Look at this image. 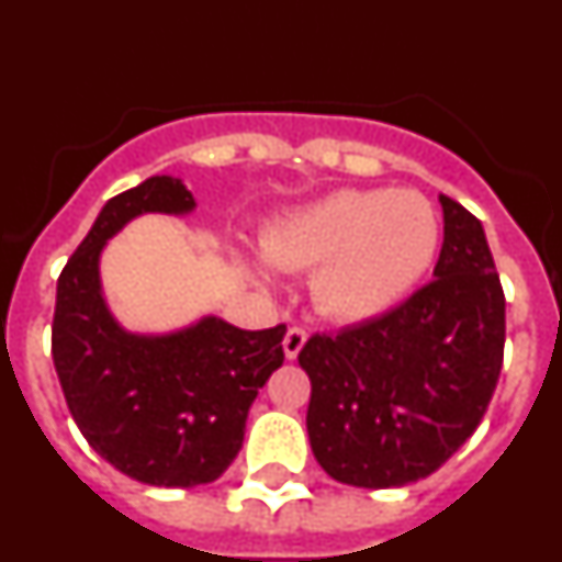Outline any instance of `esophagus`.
<instances>
[{
  "instance_id": "34e87169",
  "label": "esophagus",
  "mask_w": 562,
  "mask_h": 562,
  "mask_svg": "<svg viewBox=\"0 0 562 562\" xmlns=\"http://www.w3.org/2000/svg\"><path fill=\"white\" fill-rule=\"evenodd\" d=\"M306 337H310V335H306V329H301V326H292V329H286V335H284V355H286V360H295V357L301 355Z\"/></svg>"
}]
</instances>
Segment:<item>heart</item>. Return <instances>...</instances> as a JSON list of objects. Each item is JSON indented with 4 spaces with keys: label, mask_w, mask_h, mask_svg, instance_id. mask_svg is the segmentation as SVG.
<instances>
[{
    "label": "heart",
    "mask_w": 562,
    "mask_h": 562,
    "mask_svg": "<svg viewBox=\"0 0 562 562\" xmlns=\"http://www.w3.org/2000/svg\"><path fill=\"white\" fill-rule=\"evenodd\" d=\"M267 258L312 272V301L340 324H366L400 306L434 267L441 222L416 191H337L284 213L265 231ZM267 278V267L252 261Z\"/></svg>",
    "instance_id": "obj_1"
}]
</instances>
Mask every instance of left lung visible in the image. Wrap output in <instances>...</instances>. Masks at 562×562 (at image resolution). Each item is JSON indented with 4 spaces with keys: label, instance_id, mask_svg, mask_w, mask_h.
<instances>
[{
    "label": "left lung",
    "instance_id": "1",
    "mask_svg": "<svg viewBox=\"0 0 562 562\" xmlns=\"http://www.w3.org/2000/svg\"><path fill=\"white\" fill-rule=\"evenodd\" d=\"M434 281L385 315L312 335L306 430L340 484L389 490L436 473L486 414L504 362L506 301L484 227L441 193Z\"/></svg>",
    "mask_w": 562,
    "mask_h": 562
}]
</instances>
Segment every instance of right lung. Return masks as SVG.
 I'll list each match as a JSON object with an SVG mask.
<instances>
[{"mask_svg": "<svg viewBox=\"0 0 562 562\" xmlns=\"http://www.w3.org/2000/svg\"><path fill=\"white\" fill-rule=\"evenodd\" d=\"M177 177L117 193L58 278L53 362L67 408L101 459L151 486H200L225 473L247 411L284 362L286 326L247 331L216 315L168 335H134L109 312L101 252L143 213H191Z\"/></svg>", "mask_w": 562, "mask_h": 562, "instance_id": "obj_1", "label": "right lung"}]
</instances>
